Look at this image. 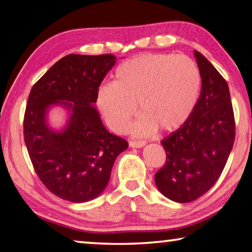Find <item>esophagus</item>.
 <instances>
[{
	"instance_id": "esophagus-1",
	"label": "esophagus",
	"mask_w": 252,
	"mask_h": 252,
	"mask_svg": "<svg viewBox=\"0 0 252 252\" xmlns=\"http://www.w3.org/2000/svg\"><path fill=\"white\" fill-rule=\"evenodd\" d=\"M146 146V141H130V147L132 148H141Z\"/></svg>"
}]
</instances>
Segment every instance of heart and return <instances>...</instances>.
<instances>
[{
  "instance_id": "1",
  "label": "heart",
  "mask_w": 252,
  "mask_h": 252,
  "mask_svg": "<svg viewBox=\"0 0 252 252\" xmlns=\"http://www.w3.org/2000/svg\"><path fill=\"white\" fill-rule=\"evenodd\" d=\"M202 75L189 56L145 54L120 65L114 83L97 92V106L115 132H125L137 114L133 133L149 135L157 127L174 131L185 125L197 105Z\"/></svg>"
}]
</instances>
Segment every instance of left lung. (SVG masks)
I'll list each match as a JSON object with an SVG mask.
<instances>
[{
  "label": "left lung",
  "mask_w": 252,
  "mask_h": 252,
  "mask_svg": "<svg viewBox=\"0 0 252 252\" xmlns=\"http://www.w3.org/2000/svg\"><path fill=\"white\" fill-rule=\"evenodd\" d=\"M202 75L197 105L185 125L161 141L166 162L155 175L157 189L177 203L195 201L211 189L232 150L235 122L229 86L201 53L194 50Z\"/></svg>",
  "instance_id": "1"
}]
</instances>
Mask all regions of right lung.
I'll list each match as a JSON object with an SVG mask.
<instances>
[{
    "label": "right lung",
    "instance_id": "obj_1",
    "mask_svg": "<svg viewBox=\"0 0 252 252\" xmlns=\"http://www.w3.org/2000/svg\"><path fill=\"white\" fill-rule=\"evenodd\" d=\"M117 57L67 55L34 84L28 97L23 135L40 181L56 196L89 202L105 189L118 156L127 148L110 133L94 107L98 87ZM53 105L70 112L67 125L55 131L46 113Z\"/></svg>",
    "mask_w": 252,
    "mask_h": 252
}]
</instances>
